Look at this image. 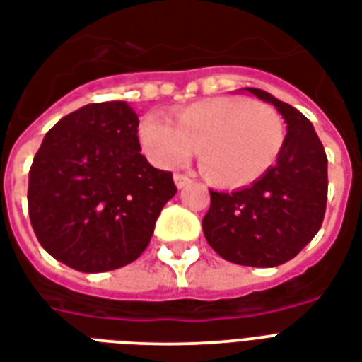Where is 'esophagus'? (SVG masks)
I'll return each mask as SVG.
<instances>
[{
  "label": "esophagus",
  "mask_w": 362,
  "mask_h": 362,
  "mask_svg": "<svg viewBox=\"0 0 362 362\" xmlns=\"http://www.w3.org/2000/svg\"><path fill=\"white\" fill-rule=\"evenodd\" d=\"M173 183H175L177 189H185V187L190 183V177H187L183 173H175V175H173Z\"/></svg>",
  "instance_id": "esophagus-1"
}]
</instances>
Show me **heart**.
<instances>
[{
    "mask_svg": "<svg viewBox=\"0 0 362 362\" xmlns=\"http://www.w3.org/2000/svg\"><path fill=\"white\" fill-rule=\"evenodd\" d=\"M145 155L158 168H175L198 147V164L209 183L236 189L262 177L281 153L285 126L276 109L247 98L219 96L179 111L177 124L158 113L137 128Z\"/></svg>",
    "mask_w": 362,
    "mask_h": 362,
    "instance_id": "1",
    "label": "heart"
}]
</instances>
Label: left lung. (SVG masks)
<instances>
[{
	"label": "left lung",
	"mask_w": 362,
	"mask_h": 362,
	"mask_svg": "<svg viewBox=\"0 0 362 362\" xmlns=\"http://www.w3.org/2000/svg\"><path fill=\"white\" fill-rule=\"evenodd\" d=\"M272 103L287 124L276 164L243 189L209 190L204 236L225 260L272 268L300 253L321 228L327 207V155L313 124L293 105L260 88H242Z\"/></svg>",
	"instance_id": "1"
}]
</instances>
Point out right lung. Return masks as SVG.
<instances>
[{"label":"right lung","instance_id":"1","mask_svg":"<svg viewBox=\"0 0 362 362\" xmlns=\"http://www.w3.org/2000/svg\"><path fill=\"white\" fill-rule=\"evenodd\" d=\"M128 102L88 103L45 136L30 168L28 209L50 257L100 274L130 264L149 245L177 189L141 155Z\"/></svg>","mask_w":362,"mask_h":362}]
</instances>
